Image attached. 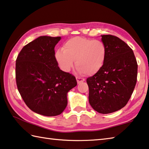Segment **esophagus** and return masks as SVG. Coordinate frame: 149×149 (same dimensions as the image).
<instances>
[{"label": "esophagus", "mask_w": 149, "mask_h": 149, "mask_svg": "<svg viewBox=\"0 0 149 149\" xmlns=\"http://www.w3.org/2000/svg\"><path fill=\"white\" fill-rule=\"evenodd\" d=\"M76 79H77V82L78 84L82 83L84 81H85V79H84V78L79 77H76Z\"/></svg>", "instance_id": "obj_1"}]
</instances>
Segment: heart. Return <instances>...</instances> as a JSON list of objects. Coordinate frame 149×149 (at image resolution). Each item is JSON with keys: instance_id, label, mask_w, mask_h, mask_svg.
<instances>
[{"instance_id": "heart-1", "label": "heart", "mask_w": 149, "mask_h": 149, "mask_svg": "<svg viewBox=\"0 0 149 149\" xmlns=\"http://www.w3.org/2000/svg\"><path fill=\"white\" fill-rule=\"evenodd\" d=\"M106 55V46L100 40L74 37L64 43L63 51H56L55 58L64 72H70L75 61V66L80 73L93 75L102 69Z\"/></svg>"}]
</instances>
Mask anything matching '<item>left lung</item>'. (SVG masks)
<instances>
[{
  "label": "left lung",
  "instance_id": "obj_1",
  "mask_svg": "<svg viewBox=\"0 0 149 149\" xmlns=\"http://www.w3.org/2000/svg\"><path fill=\"white\" fill-rule=\"evenodd\" d=\"M107 55L102 69L88 77V101L97 112L107 114L127 104L137 82V63L134 51L119 38L102 35Z\"/></svg>",
  "mask_w": 149,
  "mask_h": 149
}]
</instances>
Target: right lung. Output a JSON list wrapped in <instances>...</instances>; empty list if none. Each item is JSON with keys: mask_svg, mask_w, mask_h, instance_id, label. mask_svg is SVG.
<instances>
[{"mask_svg": "<svg viewBox=\"0 0 149 149\" xmlns=\"http://www.w3.org/2000/svg\"><path fill=\"white\" fill-rule=\"evenodd\" d=\"M61 39L40 36L25 45L16 59L19 93L30 109L47 117L63 112L68 92L77 85L74 75L58 66L55 47Z\"/></svg>", "mask_w": 149, "mask_h": 149, "instance_id": "1", "label": "right lung"}]
</instances>
